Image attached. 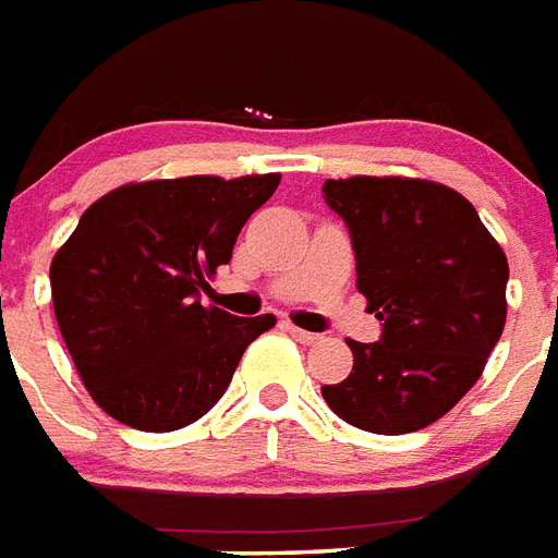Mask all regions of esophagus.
<instances>
[{"instance_id": "1", "label": "esophagus", "mask_w": 558, "mask_h": 558, "mask_svg": "<svg viewBox=\"0 0 558 558\" xmlns=\"http://www.w3.org/2000/svg\"><path fill=\"white\" fill-rule=\"evenodd\" d=\"M288 331H291V337H293V340L305 342V345H314V342H319V340H323V337H319V333H314V331H305V328H296V325H288Z\"/></svg>"}]
</instances>
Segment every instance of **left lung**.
I'll list each match as a JSON object with an SVG mask.
<instances>
[{
	"label": "left lung",
	"instance_id": "8db88e82",
	"mask_svg": "<svg viewBox=\"0 0 558 558\" xmlns=\"http://www.w3.org/2000/svg\"><path fill=\"white\" fill-rule=\"evenodd\" d=\"M345 218L356 291L383 323L380 342L349 340L354 368L323 386L356 429L429 426L478 383L507 323V256L461 193L403 175L325 181Z\"/></svg>",
	"mask_w": 558,
	"mask_h": 558
}]
</instances>
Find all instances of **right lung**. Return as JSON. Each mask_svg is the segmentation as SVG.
I'll return each mask as SVG.
<instances>
[{
    "label": "right lung",
    "instance_id": "add662e5",
    "mask_svg": "<svg viewBox=\"0 0 558 558\" xmlns=\"http://www.w3.org/2000/svg\"><path fill=\"white\" fill-rule=\"evenodd\" d=\"M282 175L155 178L111 190L53 253V316L102 412L141 432L184 429L233 380L244 349L276 325L202 305L244 221Z\"/></svg>",
    "mask_w": 558,
    "mask_h": 558
}]
</instances>
